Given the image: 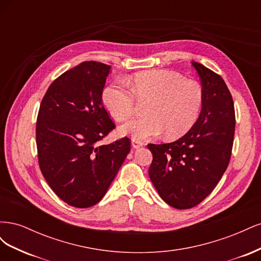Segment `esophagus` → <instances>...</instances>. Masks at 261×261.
I'll use <instances>...</instances> for the list:
<instances>
[{
	"mask_svg": "<svg viewBox=\"0 0 261 261\" xmlns=\"http://www.w3.org/2000/svg\"><path fill=\"white\" fill-rule=\"evenodd\" d=\"M132 145H133V147H134V148L137 149V148L143 147V146H144V143H143V141H139V140L133 139V140H132Z\"/></svg>",
	"mask_w": 261,
	"mask_h": 261,
	"instance_id": "obj_1",
	"label": "esophagus"
}]
</instances>
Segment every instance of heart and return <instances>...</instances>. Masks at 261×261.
<instances>
[{"instance_id":"1","label":"heart","mask_w":261,"mask_h":261,"mask_svg":"<svg viewBox=\"0 0 261 261\" xmlns=\"http://www.w3.org/2000/svg\"><path fill=\"white\" fill-rule=\"evenodd\" d=\"M107 87L102 102L116 121L123 122L135 113L137 101L148 102L144 117L124 124L120 132L133 139L144 140L165 132V137L184 136L198 121L203 106L201 86L176 72L153 69L137 73L128 82Z\"/></svg>"}]
</instances>
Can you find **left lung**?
<instances>
[{"mask_svg": "<svg viewBox=\"0 0 261 261\" xmlns=\"http://www.w3.org/2000/svg\"><path fill=\"white\" fill-rule=\"evenodd\" d=\"M203 91L198 121L183 137L153 145L149 176L161 198L176 209L200 203L215 189L231 159L235 130L234 102L222 77L192 62Z\"/></svg>", "mask_w": 261, "mask_h": 261, "instance_id": "left-lung-1", "label": "left lung"}]
</instances>
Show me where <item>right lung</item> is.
<instances>
[{"label": "right lung", "instance_id": "obj_1", "mask_svg": "<svg viewBox=\"0 0 261 261\" xmlns=\"http://www.w3.org/2000/svg\"><path fill=\"white\" fill-rule=\"evenodd\" d=\"M110 68L88 61L66 70L50 85L39 109V167L52 191L76 208L103 198L130 151L127 137L98 145L115 128L102 102Z\"/></svg>", "mask_w": 261, "mask_h": 261}]
</instances>
